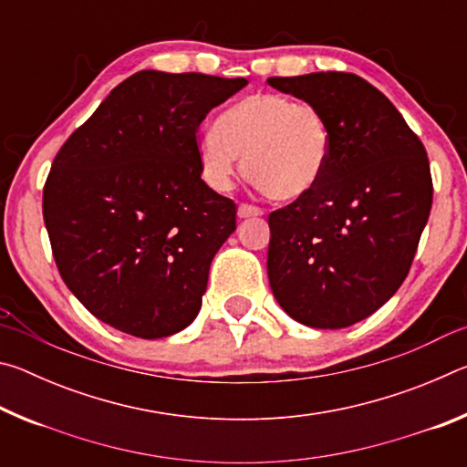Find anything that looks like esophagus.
<instances>
[{"mask_svg":"<svg viewBox=\"0 0 467 467\" xmlns=\"http://www.w3.org/2000/svg\"><path fill=\"white\" fill-rule=\"evenodd\" d=\"M264 210L259 205L253 203H241L239 205V218H251V216H262Z\"/></svg>","mask_w":467,"mask_h":467,"instance_id":"esophagus-1","label":"esophagus"}]
</instances>
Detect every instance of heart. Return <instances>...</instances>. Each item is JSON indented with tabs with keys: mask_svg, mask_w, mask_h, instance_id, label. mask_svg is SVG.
<instances>
[{
	"mask_svg": "<svg viewBox=\"0 0 467 467\" xmlns=\"http://www.w3.org/2000/svg\"><path fill=\"white\" fill-rule=\"evenodd\" d=\"M331 152L334 133L323 110L274 92L236 100L197 141L200 167L212 187H231L243 156L244 175L272 200H298L313 192Z\"/></svg>",
	"mask_w": 467,
	"mask_h": 467,
	"instance_id": "obj_1",
	"label": "heart"
}]
</instances>
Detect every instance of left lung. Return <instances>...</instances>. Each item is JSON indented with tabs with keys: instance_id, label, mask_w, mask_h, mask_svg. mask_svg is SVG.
Here are the masks:
<instances>
[{
	"instance_id": "left-lung-1",
	"label": "left lung",
	"mask_w": 467,
	"mask_h": 467,
	"mask_svg": "<svg viewBox=\"0 0 467 467\" xmlns=\"http://www.w3.org/2000/svg\"><path fill=\"white\" fill-rule=\"evenodd\" d=\"M267 84L319 107L334 133L317 187L267 218L272 292L303 326H354L412 267L432 205L429 156L389 99L360 76H275Z\"/></svg>"
}]
</instances>
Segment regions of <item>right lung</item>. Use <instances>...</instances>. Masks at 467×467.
Returning <instances> with one entry per match:
<instances>
[{
  "mask_svg": "<svg viewBox=\"0 0 467 467\" xmlns=\"http://www.w3.org/2000/svg\"><path fill=\"white\" fill-rule=\"evenodd\" d=\"M244 78L130 76L59 148L43 218L63 282L94 317L156 339L200 313L236 203L202 179L197 130Z\"/></svg>",
  "mask_w": 467,
  "mask_h": 467,
  "instance_id": "right-lung-1",
  "label": "right lung"
}]
</instances>
